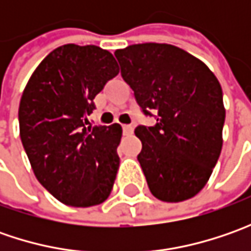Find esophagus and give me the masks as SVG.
Listing matches in <instances>:
<instances>
[{
  "label": "esophagus",
  "mask_w": 251,
  "mask_h": 251,
  "mask_svg": "<svg viewBox=\"0 0 251 251\" xmlns=\"http://www.w3.org/2000/svg\"><path fill=\"white\" fill-rule=\"evenodd\" d=\"M132 126H130V124H124L123 126V134L124 135H130V134H132Z\"/></svg>",
  "instance_id": "1"
}]
</instances>
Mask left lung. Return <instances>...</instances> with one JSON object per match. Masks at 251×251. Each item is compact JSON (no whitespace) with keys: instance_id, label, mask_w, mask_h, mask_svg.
<instances>
[{"instance_id":"obj_1","label":"left lung","mask_w":251,"mask_h":251,"mask_svg":"<svg viewBox=\"0 0 251 251\" xmlns=\"http://www.w3.org/2000/svg\"><path fill=\"white\" fill-rule=\"evenodd\" d=\"M121 76L151 127L138 126V153L151 193L160 201L194 197L207 184L222 150L225 107L217 76L172 44H132L116 50Z\"/></svg>"}]
</instances>
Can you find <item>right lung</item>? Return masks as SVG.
I'll use <instances>...</instances> for the list:
<instances>
[{"label": "right lung", "mask_w": 251, "mask_h": 251, "mask_svg": "<svg viewBox=\"0 0 251 251\" xmlns=\"http://www.w3.org/2000/svg\"><path fill=\"white\" fill-rule=\"evenodd\" d=\"M119 74L113 54L98 46L65 44L44 58L22 93L19 132L34 176L71 207L110 196L120 158L119 124L86 127L95 96Z\"/></svg>", "instance_id": "right-lung-1"}]
</instances>
